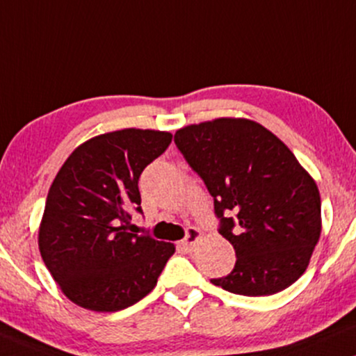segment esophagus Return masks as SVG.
<instances>
[{"label": "esophagus", "mask_w": 356, "mask_h": 356, "mask_svg": "<svg viewBox=\"0 0 356 356\" xmlns=\"http://www.w3.org/2000/svg\"><path fill=\"white\" fill-rule=\"evenodd\" d=\"M200 239H201V231L196 229V227H190L186 232V238L179 244H181V248L185 249V251H193V248H195Z\"/></svg>", "instance_id": "esophagus-1"}]
</instances>
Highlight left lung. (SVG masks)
<instances>
[{"label": "left lung", "mask_w": 356, "mask_h": 356, "mask_svg": "<svg viewBox=\"0 0 356 356\" xmlns=\"http://www.w3.org/2000/svg\"><path fill=\"white\" fill-rule=\"evenodd\" d=\"M175 143L203 178L219 232L238 257L229 275L211 282L251 297L296 282L318 243L322 214L317 183L291 148L257 122L234 117L183 127Z\"/></svg>", "instance_id": "8db88e82"}]
</instances>
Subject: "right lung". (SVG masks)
Segmentation results:
<instances>
[{"mask_svg":"<svg viewBox=\"0 0 356 356\" xmlns=\"http://www.w3.org/2000/svg\"><path fill=\"white\" fill-rule=\"evenodd\" d=\"M170 142V131H108L79 145L57 171L39 252L64 296L82 309L117 312L137 304L173 256V243L129 232V211H142L140 175Z\"/></svg>","mask_w":356,"mask_h":356,"instance_id":"right-lung-1","label":"right lung"}]
</instances>
